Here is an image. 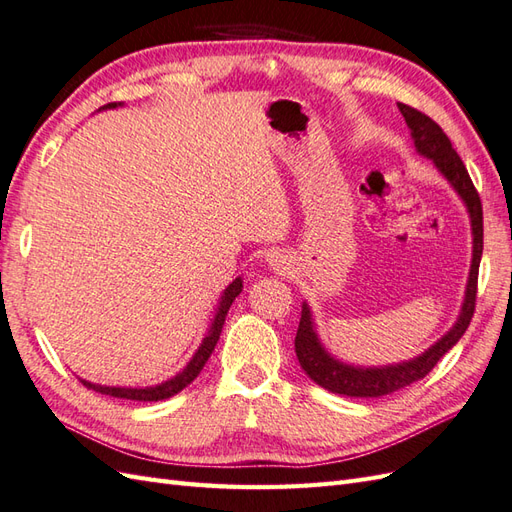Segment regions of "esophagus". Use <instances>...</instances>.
Segmentation results:
<instances>
[{
	"label": "esophagus",
	"instance_id": "esophagus-1",
	"mask_svg": "<svg viewBox=\"0 0 512 512\" xmlns=\"http://www.w3.org/2000/svg\"><path fill=\"white\" fill-rule=\"evenodd\" d=\"M265 263H267V265H269V269H273V271L286 273V271H289L291 260L286 258V254H284V252H280V249H273V252H269V254H267Z\"/></svg>",
	"mask_w": 512,
	"mask_h": 512
}]
</instances>
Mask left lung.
<instances>
[{"instance_id": "left-lung-1", "label": "left lung", "mask_w": 512, "mask_h": 512, "mask_svg": "<svg viewBox=\"0 0 512 512\" xmlns=\"http://www.w3.org/2000/svg\"><path fill=\"white\" fill-rule=\"evenodd\" d=\"M397 108H400L404 115L415 152L423 158L432 160L436 171H439L445 182L452 186L460 202L465 204V210L469 215L471 265L465 284V297L463 304H460V313L454 321V326L447 330L439 341L432 343L426 352H421L415 358L402 360V363L378 367L352 365L345 363L341 358H336L319 339L313 310H310L308 302H302V319H299V328L295 336L297 360L310 380L317 382L321 389L336 395L382 397L426 378L432 367L460 341V336L465 334L473 317V308H476L478 269L482 258V204L478 191L473 189V182L463 165V160L456 154V149L452 147V141L447 139V134L436 126L430 117L423 115V112L406 104H397Z\"/></svg>"}]
</instances>
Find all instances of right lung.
Returning <instances> with one entry per match:
<instances>
[{
	"instance_id": "1",
	"label": "right lung",
	"mask_w": 512,
	"mask_h": 512,
	"mask_svg": "<svg viewBox=\"0 0 512 512\" xmlns=\"http://www.w3.org/2000/svg\"><path fill=\"white\" fill-rule=\"evenodd\" d=\"M123 102H112V104H106L99 110H110V108H121ZM243 291V278H234L226 289H223V293L219 295L217 299V306H215V315L213 319H210L208 323V330L204 334L202 343H199V347L195 350V354L191 356L189 363H186L176 376H171L167 380H162L158 384H152V386H108V384H95L91 380H84L80 378V382L84 386H89V389L102 393V395H110V397H123V400H136V402H160V400H167V397L180 393L184 386H189L197 376L199 371L204 369L206 360L210 358V354L215 352V345L219 341L221 336V328L223 323H226V315L228 310L232 306V302L236 297H239V293Z\"/></svg>"
}]
</instances>
